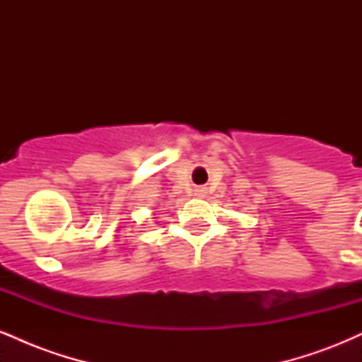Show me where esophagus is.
I'll return each instance as SVG.
<instances>
[{
	"label": "esophagus",
	"instance_id": "obj_1",
	"mask_svg": "<svg viewBox=\"0 0 362 362\" xmlns=\"http://www.w3.org/2000/svg\"><path fill=\"white\" fill-rule=\"evenodd\" d=\"M206 192H204V189H199L197 190V195H199V197H202V195H204Z\"/></svg>",
	"mask_w": 362,
	"mask_h": 362
}]
</instances>
